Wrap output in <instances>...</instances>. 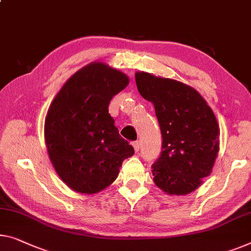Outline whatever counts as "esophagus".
Returning a JSON list of instances; mask_svg holds the SVG:
<instances>
[{"mask_svg": "<svg viewBox=\"0 0 251 251\" xmlns=\"http://www.w3.org/2000/svg\"><path fill=\"white\" fill-rule=\"evenodd\" d=\"M132 145H133V148H134V150H135L136 152H137L138 150H140V148H141V143H140V142H138V141L133 142Z\"/></svg>", "mask_w": 251, "mask_h": 251, "instance_id": "1", "label": "esophagus"}]
</instances>
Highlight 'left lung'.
Returning a JSON list of instances; mask_svg holds the SVG:
<instances>
[{"label":"left lung","mask_w":251,"mask_h":251,"mask_svg":"<svg viewBox=\"0 0 251 251\" xmlns=\"http://www.w3.org/2000/svg\"><path fill=\"white\" fill-rule=\"evenodd\" d=\"M138 92L154 106L162 152L152 164L153 181L169 195H187L212 173L220 128L211 107L195 89L173 78L135 73Z\"/></svg>","instance_id":"1"}]
</instances>
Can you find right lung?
Segmentation results:
<instances>
[{
	"label": "right lung",
	"instance_id": "right-lung-1",
	"mask_svg": "<svg viewBox=\"0 0 251 251\" xmlns=\"http://www.w3.org/2000/svg\"><path fill=\"white\" fill-rule=\"evenodd\" d=\"M128 76L101 62L82 67L48 108L45 142L56 174L74 192H101L118 177L134 149L119 135L108 106Z\"/></svg>",
	"mask_w": 251,
	"mask_h": 251
}]
</instances>
